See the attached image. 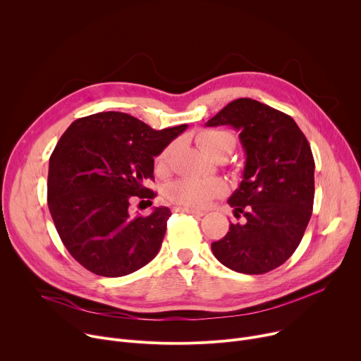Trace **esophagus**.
Returning a JSON list of instances; mask_svg holds the SVG:
<instances>
[{
  "label": "esophagus",
  "mask_w": 361,
  "mask_h": 361,
  "mask_svg": "<svg viewBox=\"0 0 361 361\" xmlns=\"http://www.w3.org/2000/svg\"><path fill=\"white\" fill-rule=\"evenodd\" d=\"M180 213H190V214H196V216H204L206 212L203 210H197V209H190V207H177L176 209Z\"/></svg>",
  "instance_id": "obj_1"
}]
</instances>
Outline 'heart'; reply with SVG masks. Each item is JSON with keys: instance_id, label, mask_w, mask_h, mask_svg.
I'll list each match as a JSON object with an SVG mask.
<instances>
[{"instance_id": "obj_1", "label": "heart", "mask_w": 361, "mask_h": 361, "mask_svg": "<svg viewBox=\"0 0 361 361\" xmlns=\"http://www.w3.org/2000/svg\"><path fill=\"white\" fill-rule=\"evenodd\" d=\"M196 143L199 149L210 158H216L219 154L231 152L235 147V137L225 130L204 129L196 135ZM174 145H168L157 158V166L165 170L170 162ZM226 184L218 178L197 180V178H180L166 185L165 195L173 203L190 209L206 207L213 199L221 197L226 193Z\"/></svg>"}]
</instances>
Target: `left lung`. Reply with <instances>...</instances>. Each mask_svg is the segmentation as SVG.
Here are the masks:
<instances>
[{"instance_id":"obj_1","label":"left lung","mask_w":361,"mask_h":361,"mask_svg":"<svg viewBox=\"0 0 361 361\" xmlns=\"http://www.w3.org/2000/svg\"><path fill=\"white\" fill-rule=\"evenodd\" d=\"M239 130L245 152L243 181L228 203L245 224L212 243L225 267L264 274L289 259L309 224L315 196V161L295 120L252 99H238L207 120L206 126Z\"/></svg>"}]
</instances>
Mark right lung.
Here are the masks:
<instances>
[{
  "instance_id": "add662e5",
  "label": "right lung",
  "mask_w": 361,
  "mask_h": 361,
  "mask_svg": "<svg viewBox=\"0 0 361 361\" xmlns=\"http://www.w3.org/2000/svg\"><path fill=\"white\" fill-rule=\"evenodd\" d=\"M185 129L155 130L130 114L102 111L61 136L49 159L47 204L63 245L88 271L122 277L155 258L170 209L133 216L129 207L135 199L152 204L145 181L154 178V158Z\"/></svg>"
}]
</instances>
